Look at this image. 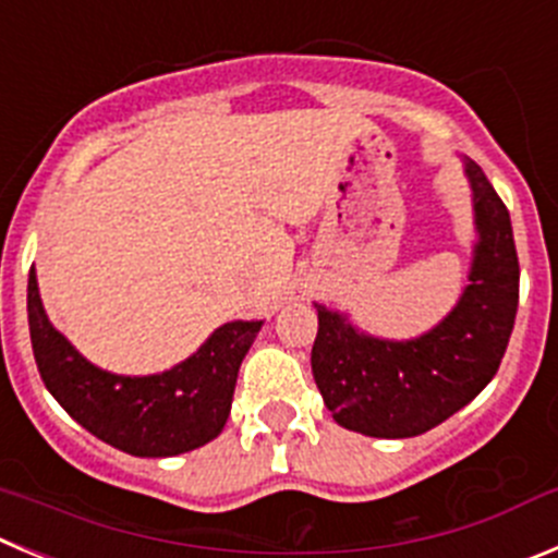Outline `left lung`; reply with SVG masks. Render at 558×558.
<instances>
[{"label":"left lung","instance_id":"left-lung-1","mask_svg":"<svg viewBox=\"0 0 558 558\" xmlns=\"http://www.w3.org/2000/svg\"><path fill=\"white\" fill-rule=\"evenodd\" d=\"M473 195L471 272L454 308L408 341L368 336L341 311L316 305L311 350L316 388L343 429L415 437L478 397L496 377L518 314L520 267L512 220L473 159H462Z\"/></svg>","mask_w":558,"mask_h":558}]
</instances>
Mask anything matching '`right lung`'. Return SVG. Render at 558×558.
<instances>
[{
  "label": "right lung",
  "instance_id": "add662e5",
  "mask_svg": "<svg viewBox=\"0 0 558 558\" xmlns=\"http://www.w3.org/2000/svg\"><path fill=\"white\" fill-rule=\"evenodd\" d=\"M27 316L35 363L51 397L90 435L132 457H175L215 440L231 415L239 366L264 325L226 322L186 361L132 377L98 368L51 325L35 267Z\"/></svg>",
  "mask_w": 558,
  "mask_h": 558
}]
</instances>
